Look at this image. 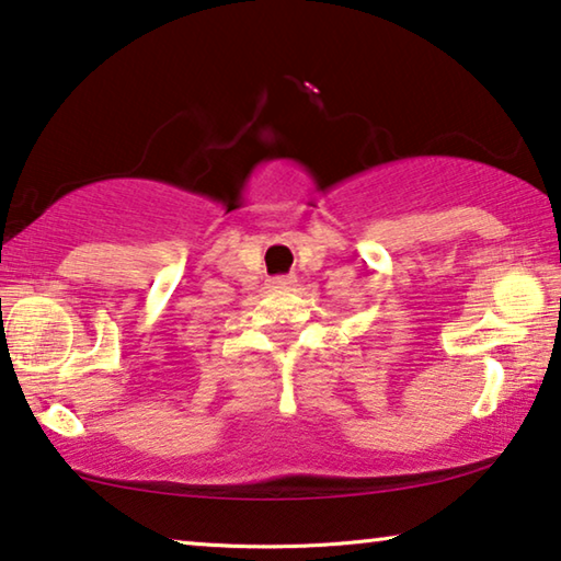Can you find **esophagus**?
<instances>
[{"mask_svg":"<svg viewBox=\"0 0 561 561\" xmlns=\"http://www.w3.org/2000/svg\"><path fill=\"white\" fill-rule=\"evenodd\" d=\"M297 282V277H274L272 287H291Z\"/></svg>","mask_w":561,"mask_h":561,"instance_id":"obj_1","label":"esophagus"}]
</instances>
